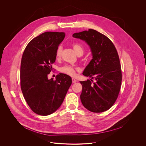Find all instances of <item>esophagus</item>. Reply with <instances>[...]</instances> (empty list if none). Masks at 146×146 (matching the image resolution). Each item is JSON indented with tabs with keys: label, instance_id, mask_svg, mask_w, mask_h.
Segmentation results:
<instances>
[{
	"label": "esophagus",
	"instance_id": "34e87169",
	"mask_svg": "<svg viewBox=\"0 0 146 146\" xmlns=\"http://www.w3.org/2000/svg\"><path fill=\"white\" fill-rule=\"evenodd\" d=\"M72 83H76V82H77L74 78H72Z\"/></svg>",
	"mask_w": 146,
	"mask_h": 146
}]
</instances>
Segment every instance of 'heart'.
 <instances>
[{"label":"heart","instance_id":"1","mask_svg":"<svg viewBox=\"0 0 146 146\" xmlns=\"http://www.w3.org/2000/svg\"><path fill=\"white\" fill-rule=\"evenodd\" d=\"M72 46L77 55L79 53L83 54L84 48L82 45L78 43H74L72 45ZM61 52H62V47L60 46L58 48L56 53V57L57 59L60 58L61 55ZM76 70H78V68L76 67L70 66L69 64H66L60 68V72L70 76H74L76 74Z\"/></svg>","mask_w":146,"mask_h":146}]
</instances>
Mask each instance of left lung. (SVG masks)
I'll return each instance as SVG.
<instances>
[{"instance_id": "left-lung-1", "label": "left lung", "mask_w": 146, "mask_h": 146, "mask_svg": "<svg viewBox=\"0 0 146 146\" xmlns=\"http://www.w3.org/2000/svg\"><path fill=\"white\" fill-rule=\"evenodd\" d=\"M73 36L86 42L92 56L83 73L91 79L80 82L83 87L82 103L92 112L106 111L115 103L121 87L122 74L117 51L108 37L94 29L76 33Z\"/></svg>"}]
</instances>
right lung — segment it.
<instances>
[{
	"label": "right lung",
	"mask_w": 146,
	"mask_h": 146,
	"mask_svg": "<svg viewBox=\"0 0 146 146\" xmlns=\"http://www.w3.org/2000/svg\"><path fill=\"white\" fill-rule=\"evenodd\" d=\"M64 37V32L43 33L28 43L22 57L21 90L31 109L40 115H48L59 108L72 84L71 77L66 74L60 73L56 80L48 78Z\"/></svg>",
	"instance_id": "right-lung-1"
}]
</instances>
